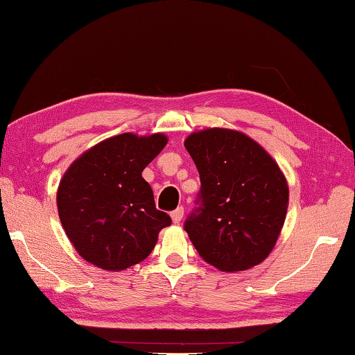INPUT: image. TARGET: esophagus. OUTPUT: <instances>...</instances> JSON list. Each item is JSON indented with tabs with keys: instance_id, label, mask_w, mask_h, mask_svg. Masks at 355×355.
<instances>
[{
	"instance_id": "esophagus-1",
	"label": "esophagus",
	"mask_w": 355,
	"mask_h": 355,
	"mask_svg": "<svg viewBox=\"0 0 355 355\" xmlns=\"http://www.w3.org/2000/svg\"><path fill=\"white\" fill-rule=\"evenodd\" d=\"M183 216H184V208H183V206H178V208L175 211H172V214H171L172 222L173 223H180V222H182Z\"/></svg>"
}]
</instances>
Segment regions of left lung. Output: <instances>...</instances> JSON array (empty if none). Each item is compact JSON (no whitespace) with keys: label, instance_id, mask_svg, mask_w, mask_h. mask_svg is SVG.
<instances>
[{"label":"left lung","instance_id":"left-lung-1","mask_svg":"<svg viewBox=\"0 0 355 355\" xmlns=\"http://www.w3.org/2000/svg\"><path fill=\"white\" fill-rule=\"evenodd\" d=\"M184 147L200 173V208L184 222L198 254L222 272L259 266L272 253L288 208V184L270 153L231 128L191 133Z\"/></svg>","mask_w":355,"mask_h":355}]
</instances>
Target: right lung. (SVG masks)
Returning <instances> with one entry per match:
<instances>
[{
	"instance_id": "1",
	"label": "right lung",
	"mask_w": 355,
	"mask_h": 355,
	"mask_svg": "<svg viewBox=\"0 0 355 355\" xmlns=\"http://www.w3.org/2000/svg\"><path fill=\"white\" fill-rule=\"evenodd\" d=\"M167 137L116 135L73 161L57 189L62 227L77 253L108 272L144 261L169 227L155 208L144 167L164 149Z\"/></svg>"
}]
</instances>
